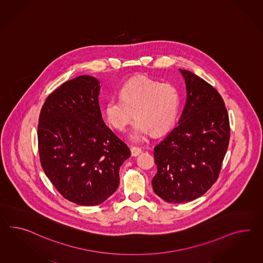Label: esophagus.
Returning a JSON list of instances; mask_svg holds the SVG:
<instances>
[{
    "label": "esophagus",
    "instance_id": "esophagus-1",
    "mask_svg": "<svg viewBox=\"0 0 263 263\" xmlns=\"http://www.w3.org/2000/svg\"><path fill=\"white\" fill-rule=\"evenodd\" d=\"M130 153H132L133 156H137V155L141 154L142 149L140 148H138V147H132L130 148Z\"/></svg>",
    "mask_w": 263,
    "mask_h": 263
}]
</instances>
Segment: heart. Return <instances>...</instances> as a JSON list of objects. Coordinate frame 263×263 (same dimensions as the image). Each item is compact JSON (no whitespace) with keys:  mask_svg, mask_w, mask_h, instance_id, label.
<instances>
[{"mask_svg":"<svg viewBox=\"0 0 263 263\" xmlns=\"http://www.w3.org/2000/svg\"><path fill=\"white\" fill-rule=\"evenodd\" d=\"M181 104L177 88L168 83L155 81L147 76H137L124 83L120 97H111L104 105L109 124L124 132L133 121L130 136L141 140L145 135H159L168 132L175 124Z\"/></svg>","mask_w":263,"mask_h":263,"instance_id":"b5f03b06","label":"heart"}]
</instances>
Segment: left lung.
<instances>
[{
  "label": "left lung",
  "instance_id": "left-lung-1",
  "mask_svg": "<svg viewBox=\"0 0 263 263\" xmlns=\"http://www.w3.org/2000/svg\"><path fill=\"white\" fill-rule=\"evenodd\" d=\"M187 99L178 125L155 147L156 195L168 203L192 201L217 180L230 140L221 95L195 73L179 68Z\"/></svg>",
  "mask_w": 263,
  "mask_h": 263
}]
</instances>
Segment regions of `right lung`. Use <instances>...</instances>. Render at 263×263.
Instances as JSON below:
<instances>
[{"instance_id": "1", "label": "right lung", "mask_w": 263, "mask_h": 263, "mask_svg": "<svg viewBox=\"0 0 263 263\" xmlns=\"http://www.w3.org/2000/svg\"><path fill=\"white\" fill-rule=\"evenodd\" d=\"M99 81L81 75L47 96L38 123L41 166L64 198L83 206L107 200L130 156L102 119Z\"/></svg>"}]
</instances>
